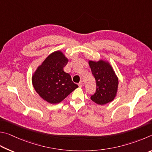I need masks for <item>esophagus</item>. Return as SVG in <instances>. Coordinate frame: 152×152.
Segmentation results:
<instances>
[{"instance_id": "obj_1", "label": "esophagus", "mask_w": 152, "mask_h": 152, "mask_svg": "<svg viewBox=\"0 0 152 152\" xmlns=\"http://www.w3.org/2000/svg\"><path fill=\"white\" fill-rule=\"evenodd\" d=\"M83 82H82V81L79 82V87H83Z\"/></svg>"}]
</instances>
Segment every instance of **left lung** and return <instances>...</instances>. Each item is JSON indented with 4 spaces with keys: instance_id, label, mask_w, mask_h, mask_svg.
<instances>
[{
    "instance_id": "8db88e82",
    "label": "left lung",
    "mask_w": 152,
    "mask_h": 152,
    "mask_svg": "<svg viewBox=\"0 0 152 152\" xmlns=\"http://www.w3.org/2000/svg\"><path fill=\"white\" fill-rule=\"evenodd\" d=\"M89 65L96 81V92L91 99L98 105H105L115 99L118 91V77L109 61L89 60Z\"/></svg>"
}]
</instances>
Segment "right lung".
Listing matches in <instances>:
<instances>
[{"label": "right lung", "mask_w": 152, "mask_h": 152, "mask_svg": "<svg viewBox=\"0 0 152 152\" xmlns=\"http://www.w3.org/2000/svg\"><path fill=\"white\" fill-rule=\"evenodd\" d=\"M68 61L62 51L56 50L42 61L32 75L34 90L50 104L61 102L78 87L70 75L63 71Z\"/></svg>", "instance_id": "add662e5"}]
</instances>
